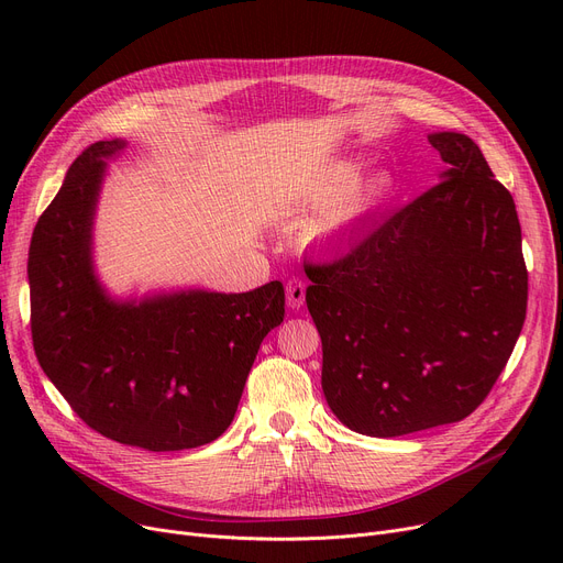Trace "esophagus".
Returning a JSON list of instances; mask_svg holds the SVG:
<instances>
[{"instance_id": "34e87169", "label": "esophagus", "mask_w": 563, "mask_h": 563, "mask_svg": "<svg viewBox=\"0 0 563 563\" xmlns=\"http://www.w3.org/2000/svg\"><path fill=\"white\" fill-rule=\"evenodd\" d=\"M306 303V283L299 278H291L287 283V306L291 310H299Z\"/></svg>"}]
</instances>
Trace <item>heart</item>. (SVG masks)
Here are the masks:
<instances>
[{
    "label": "heart",
    "mask_w": 563,
    "mask_h": 563,
    "mask_svg": "<svg viewBox=\"0 0 563 563\" xmlns=\"http://www.w3.org/2000/svg\"><path fill=\"white\" fill-rule=\"evenodd\" d=\"M365 159L344 155L321 166L312 185V202L329 205L312 228L317 242H342L365 230L397 194V177L388 168H374L363 177Z\"/></svg>",
    "instance_id": "heart-1"
}]
</instances>
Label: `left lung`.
<instances>
[{"mask_svg": "<svg viewBox=\"0 0 563 563\" xmlns=\"http://www.w3.org/2000/svg\"><path fill=\"white\" fill-rule=\"evenodd\" d=\"M440 183L346 255L306 272L335 418L395 438L467 418L522 331L527 269L511 194L479 145L431 132Z\"/></svg>", "mask_w": 563, "mask_h": 563, "instance_id": "obj_1", "label": "left lung"}]
</instances>
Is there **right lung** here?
I'll return each instance as SVG.
<instances>
[{"label":"right lung","mask_w":563,"mask_h":563,"mask_svg":"<svg viewBox=\"0 0 563 563\" xmlns=\"http://www.w3.org/2000/svg\"><path fill=\"white\" fill-rule=\"evenodd\" d=\"M128 145H88L36 223L26 262L34 349L98 433L147 452L191 450L230 427L257 349L285 317V289L272 280L242 294L113 297L96 272L93 225L107 166Z\"/></svg>","instance_id":"obj_1"}]
</instances>
